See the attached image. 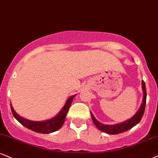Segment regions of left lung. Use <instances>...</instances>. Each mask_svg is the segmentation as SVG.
<instances>
[{
    "label": "left lung",
    "instance_id": "obj_1",
    "mask_svg": "<svg viewBox=\"0 0 158 158\" xmlns=\"http://www.w3.org/2000/svg\"><path fill=\"white\" fill-rule=\"evenodd\" d=\"M142 89H143V101H142L141 106L140 107L136 114L134 115L133 117H131L129 119H127L125 122H122L119 124H113V125H109V124H102L101 122H98L92 113L91 112V118H92L93 122L96 125V127L99 130H101L104 133L110 134V135H115V134H118L121 133H123L127 130L131 129L134 126H135L139 122L141 121L142 116H143V113L145 110L146 107V100H147V89H146V85L144 81H142L141 82Z\"/></svg>",
    "mask_w": 158,
    "mask_h": 158
}]
</instances>
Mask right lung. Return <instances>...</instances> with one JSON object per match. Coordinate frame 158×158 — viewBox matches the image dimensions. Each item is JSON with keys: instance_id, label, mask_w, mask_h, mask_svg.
<instances>
[{"instance_id": "add662e5", "label": "right lung", "mask_w": 158, "mask_h": 158, "mask_svg": "<svg viewBox=\"0 0 158 158\" xmlns=\"http://www.w3.org/2000/svg\"><path fill=\"white\" fill-rule=\"evenodd\" d=\"M75 95L69 97L67 99V102L65 105L61 109V111L56 115V116L48 119L45 121H41V122H36V121H31L26 118L21 117L19 115L17 114L14 110L11 104V110L12 112V114L16 119L25 127H27L29 130H31L33 131L39 133H43V134H48L53 133V132L57 131L61 127L62 125L64 124V120H65L66 116H67L68 110L70 106H71L72 102L74 97Z\"/></svg>"}]
</instances>
